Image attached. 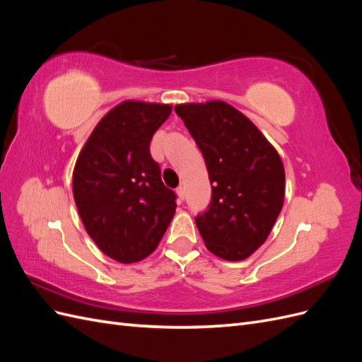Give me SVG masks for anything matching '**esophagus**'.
<instances>
[{"mask_svg": "<svg viewBox=\"0 0 362 362\" xmlns=\"http://www.w3.org/2000/svg\"><path fill=\"white\" fill-rule=\"evenodd\" d=\"M177 194H178V198H180V201H182V199H184V189L181 187V185H180V187L177 189Z\"/></svg>", "mask_w": 362, "mask_h": 362, "instance_id": "34e87169", "label": "esophagus"}]
</instances>
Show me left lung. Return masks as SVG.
Returning a JSON list of instances; mask_svg holds the SVG:
<instances>
[{"label":"left lung","mask_w":362,"mask_h":362,"mask_svg":"<svg viewBox=\"0 0 362 362\" xmlns=\"http://www.w3.org/2000/svg\"><path fill=\"white\" fill-rule=\"evenodd\" d=\"M199 146L213 184L196 217L206 249L242 261L266 242L282 210L286 170L278 151L249 117L225 101L175 105Z\"/></svg>","instance_id":"8db88e82"}]
</instances>
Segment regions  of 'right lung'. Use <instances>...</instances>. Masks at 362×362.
<instances>
[{"label": "right lung", "instance_id": "add662e5", "mask_svg": "<svg viewBox=\"0 0 362 362\" xmlns=\"http://www.w3.org/2000/svg\"><path fill=\"white\" fill-rule=\"evenodd\" d=\"M170 112V104H117L93 128L75 163L72 192L86 231L122 264L157 249L177 208V196L149 154L151 139Z\"/></svg>", "mask_w": 362, "mask_h": 362}]
</instances>
